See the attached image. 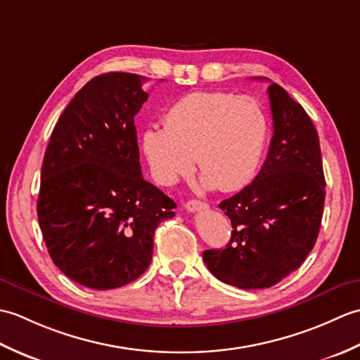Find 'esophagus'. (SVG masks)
<instances>
[{
    "label": "esophagus",
    "instance_id": "1",
    "mask_svg": "<svg viewBox=\"0 0 360 360\" xmlns=\"http://www.w3.org/2000/svg\"><path fill=\"white\" fill-rule=\"evenodd\" d=\"M186 209L188 212H200V210H207L209 205L200 201V200H190L187 204H186Z\"/></svg>",
    "mask_w": 360,
    "mask_h": 360
}]
</instances>
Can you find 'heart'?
<instances>
[{
	"instance_id": "obj_1",
	"label": "heart",
	"mask_w": 360,
	"mask_h": 360,
	"mask_svg": "<svg viewBox=\"0 0 360 360\" xmlns=\"http://www.w3.org/2000/svg\"><path fill=\"white\" fill-rule=\"evenodd\" d=\"M269 120L254 97L198 91L181 97L164 116V128L142 134V151L155 179L173 186L196 164L205 188L238 190L254 179L264 155Z\"/></svg>"
}]
</instances>
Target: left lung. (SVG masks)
Here are the masks:
<instances>
[{"mask_svg": "<svg viewBox=\"0 0 360 360\" xmlns=\"http://www.w3.org/2000/svg\"><path fill=\"white\" fill-rule=\"evenodd\" d=\"M274 134L257 178L219 204L232 223L224 249L202 252L221 281L263 289L298 269L316 244L323 217L325 176L312 120L277 83L267 88Z\"/></svg>", "mask_w": 360, "mask_h": 360, "instance_id": "1", "label": "left lung"}]
</instances>
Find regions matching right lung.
Instances as JSON below:
<instances>
[{
  "label": "right lung",
  "mask_w": 360,
  "mask_h": 360,
  "mask_svg": "<svg viewBox=\"0 0 360 360\" xmlns=\"http://www.w3.org/2000/svg\"><path fill=\"white\" fill-rule=\"evenodd\" d=\"M137 74L89 80L44 153L37 215L49 255L75 283L105 290L147 271L153 236L176 204L142 178L134 116L148 94Z\"/></svg>",
  "instance_id": "right-lung-1"
}]
</instances>
